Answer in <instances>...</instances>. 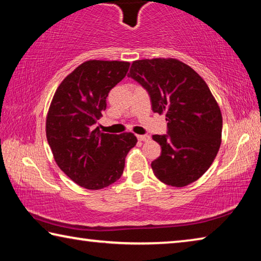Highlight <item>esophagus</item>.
Wrapping results in <instances>:
<instances>
[{"label": "esophagus", "mask_w": 261, "mask_h": 261, "mask_svg": "<svg viewBox=\"0 0 261 261\" xmlns=\"http://www.w3.org/2000/svg\"><path fill=\"white\" fill-rule=\"evenodd\" d=\"M137 138H138V140H140V141H147V140H149V136L148 135H138L137 136Z\"/></svg>", "instance_id": "34e87169"}]
</instances>
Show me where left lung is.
<instances>
[{"label": "left lung", "instance_id": "1", "mask_svg": "<svg viewBox=\"0 0 261 261\" xmlns=\"http://www.w3.org/2000/svg\"><path fill=\"white\" fill-rule=\"evenodd\" d=\"M127 77L148 92L154 113H166L167 135L153 136L162 149L151 165L154 175L175 188L196 182L213 163L222 135V115L207 84L176 59L135 61Z\"/></svg>", "mask_w": 261, "mask_h": 261}]
</instances>
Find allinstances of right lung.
<instances>
[{"label":"right lung","mask_w":261,"mask_h":261,"mask_svg":"<svg viewBox=\"0 0 261 261\" xmlns=\"http://www.w3.org/2000/svg\"><path fill=\"white\" fill-rule=\"evenodd\" d=\"M129 67L123 61H86L53 96L46 120L48 144L60 169L85 189H103L120 179L126 154L137 144L131 132L109 135L94 127L107 107L108 93Z\"/></svg>","instance_id":"right-lung-1"}]
</instances>
